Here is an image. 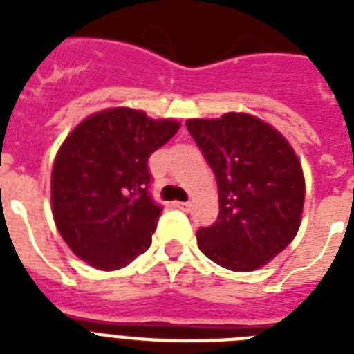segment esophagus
Returning a JSON list of instances; mask_svg holds the SVG:
<instances>
[{
	"mask_svg": "<svg viewBox=\"0 0 354 354\" xmlns=\"http://www.w3.org/2000/svg\"><path fill=\"white\" fill-rule=\"evenodd\" d=\"M174 207L182 211H189L191 209V202H174Z\"/></svg>",
	"mask_w": 354,
	"mask_h": 354,
	"instance_id": "obj_1",
	"label": "esophagus"
}]
</instances>
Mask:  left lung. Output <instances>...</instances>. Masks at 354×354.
Returning <instances> with one entry per match:
<instances>
[{"instance_id":"8db88e82","label":"left lung","mask_w":354,"mask_h":354,"mask_svg":"<svg viewBox=\"0 0 354 354\" xmlns=\"http://www.w3.org/2000/svg\"><path fill=\"white\" fill-rule=\"evenodd\" d=\"M185 124L218 183V218L196 232L198 248L233 272L261 268L299 230L305 178L296 152L274 127L250 113Z\"/></svg>"}]
</instances>
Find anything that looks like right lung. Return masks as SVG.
<instances>
[{"label":"right lung","mask_w":354,"mask_h":354,"mask_svg":"<svg viewBox=\"0 0 354 354\" xmlns=\"http://www.w3.org/2000/svg\"><path fill=\"white\" fill-rule=\"evenodd\" d=\"M174 119L110 108L80 122L58 150L53 216L71 252L97 270H119L147 252L161 205L149 193V158L178 132Z\"/></svg>","instance_id":"obj_1"}]
</instances>
